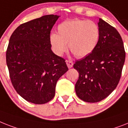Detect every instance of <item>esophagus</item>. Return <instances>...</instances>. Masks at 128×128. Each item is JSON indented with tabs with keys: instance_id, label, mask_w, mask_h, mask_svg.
Segmentation results:
<instances>
[{
	"instance_id": "obj_1",
	"label": "esophagus",
	"mask_w": 128,
	"mask_h": 128,
	"mask_svg": "<svg viewBox=\"0 0 128 128\" xmlns=\"http://www.w3.org/2000/svg\"><path fill=\"white\" fill-rule=\"evenodd\" d=\"M66 64H67L68 67V68H71L72 67V66H73L74 63L72 62V61L68 60H66Z\"/></svg>"
}]
</instances>
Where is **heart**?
<instances>
[{"label": "heart", "instance_id": "b5f03b06", "mask_svg": "<svg viewBox=\"0 0 128 128\" xmlns=\"http://www.w3.org/2000/svg\"><path fill=\"white\" fill-rule=\"evenodd\" d=\"M58 34L50 35L52 48L58 56L68 50L78 58L87 56L93 52L98 45L100 36L99 27L91 20L74 19L66 20L57 27Z\"/></svg>", "mask_w": 128, "mask_h": 128}]
</instances>
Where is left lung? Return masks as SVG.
Listing matches in <instances>:
<instances>
[{
  "mask_svg": "<svg viewBox=\"0 0 128 128\" xmlns=\"http://www.w3.org/2000/svg\"><path fill=\"white\" fill-rule=\"evenodd\" d=\"M98 26L100 36L96 48L74 64L79 73L76 93L88 102L103 100L116 89L125 62L123 40L118 31L100 18Z\"/></svg>",
  "mask_w": 128,
  "mask_h": 128,
  "instance_id": "8db88e82",
  "label": "left lung"
}]
</instances>
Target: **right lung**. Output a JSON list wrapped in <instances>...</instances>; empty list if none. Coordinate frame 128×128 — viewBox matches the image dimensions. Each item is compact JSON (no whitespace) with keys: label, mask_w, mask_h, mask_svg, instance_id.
I'll list each match as a JSON object with an SVG mask.
<instances>
[{"label":"right lung","mask_w":128,"mask_h":128,"mask_svg":"<svg viewBox=\"0 0 128 128\" xmlns=\"http://www.w3.org/2000/svg\"><path fill=\"white\" fill-rule=\"evenodd\" d=\"M58 18L50 14L22 24L10 38L6 57L11 82L16 92L32 103L52 100L57 81L68 70L50 43V31Z\"/></svg>","instance_id":"right-lung-1"}]
</instances>
